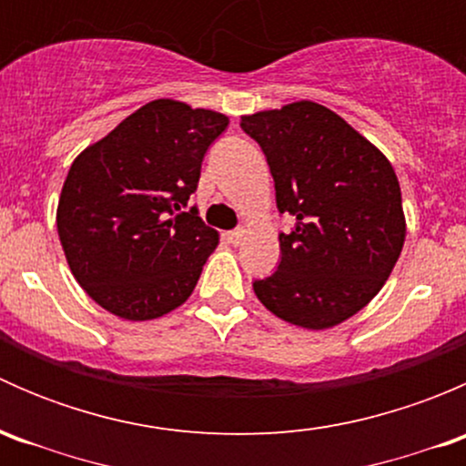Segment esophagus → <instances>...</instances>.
<instances>
[{"mask_svg": "<svg viewBox=\"0 0 466 466\" xmlns=\"http://www.w3.org/2000/svg\"><path fill=\"white\" fill-rule=\"evenodd\" d=\"M243 238H246V229H243V228L232 229V232H228V241L232 243V246H241Z\"/></svg>", "mask_w": 466, "mask_h": 466, "instance_id": "1", "label": "esophagus"}]
</instances>
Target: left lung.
Masks as SVG:
<instances>
[{"instance_id": "8db88e82", "label": "left lung", "mask_w": 466, "mask_h": 466, "mask_svg": "<svg viewBox=\"0 0 466 466\" xmlns=\"http://www.w3.org/2000/svg\"><path fill=\"white\" fill-rule=\"evenodd\" d=\"M275 180L281 261L252 284L270 313L298 327L345 322L372 302L406 241L397 173L372 142L313 101L241 116Z\"/></svg>"}]
</instances>
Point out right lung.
<instances>
[{"instance_id": "1", "label": "right lung", "mask_w": 466, "mask_h": 466, "mask_svg": "<svg viewBox=\"0 0 466 466\" xmlns=\"http://www.w3.org/2000/svg\"><path fill=\"white\" fill-rule=\"evenodd\" d=\"M228 124L220 112L157 98L74 159L58 237L72 275L112 316L153 320L194 293L218 232L182 207Z\"/></svg>"}]
</instances>
